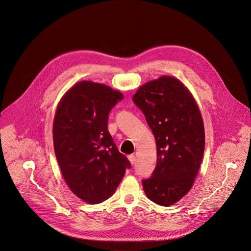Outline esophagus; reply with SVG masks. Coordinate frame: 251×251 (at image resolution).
Returning a JSON list of instances; mask_svg holds the SVG:
<instances>
[{"label": "esophagus", "mask_w": 251, "mask_h": 251, "mask_svg": "<svg viewBox=\"0 0 251 251\" xmlns=\"http://www.w3.org/2000/svg\"><path fill=\"white\" fill-rule=\"evenodd\" d=\"M128 159H129V161L131 162V164H134V163L136 162V156H135L134 154L128 155Z\"/></svg>", "instance_id": "esophagus-1"}]
</instances>
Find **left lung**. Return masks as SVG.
<instances>
[{
  "instance_id": "obj_1",
  "label": "left lung",
  "mask_w": 251,
  "mask_h": 251,
  "mask_svg": "<svg viewBox=\"0 0 251 251\" xmlns=\"http://www.w3.org/2000/svg\"><path fill=\"white\" fill-rule=\"evenodd\" d=\"M156 142L157 163L142 181L149 200L162 206L179 201L192 189L204 152L205 134L200 108L185 85L163 75L133 96Z\"/></svg>"
}]
</instances>
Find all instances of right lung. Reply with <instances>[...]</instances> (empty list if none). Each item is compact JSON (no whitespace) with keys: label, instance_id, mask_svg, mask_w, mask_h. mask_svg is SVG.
Masks as SVG:
<instances>
[{"label":"right lung","instance_id":"add662e5","mask_svg":"<svg viewBox=\"0 0 251 251\" xmlns=\"http://www.w3.org/2000/svg\"><path fill=\"white\" fill-rule=\"evenodd\" d=\"M123 95L110 87L81 81L61 98L53 119V148L65 183L82 201L109 199L131 168L107 130L108 114Z\"/></svg>","mask_w":251,"mask_h":251}]
</instances>
